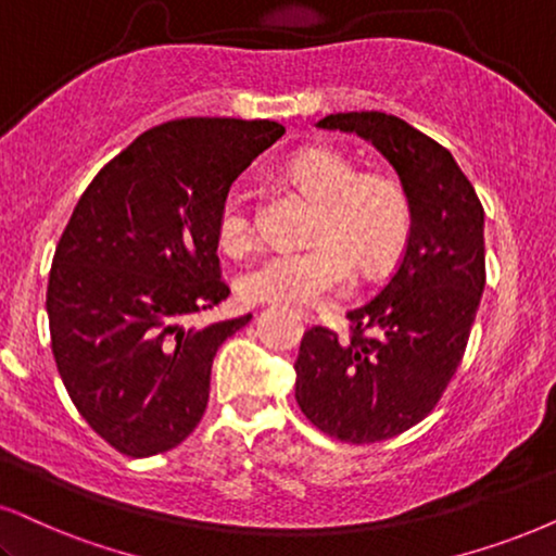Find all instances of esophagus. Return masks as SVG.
<instances>
[{
    "label": "esophagus",
    "instance_id": "34e87169",
    "mask_svg": "<svg viewBox=\"0 0 556 556\" xmlns=\"http://www.w3.org/2000/svg\"><path fill=\"white\" fill-rule=\"evenodd\" d=\"M298 318L302 323H307V326H311V323H315V315L311 311H298Z\"/></svg>",
    "mask_w": 556,
    "mask_h": 556
}]
</instances>
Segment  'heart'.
I'll list each match as a JSON object with an SVG mask.
<instances>
[{
	"label": "heart",
	"mask_w": 556,
	"mask_h": 556,
	"mask_svg": "<svg viewBox=\"0 0 556 556\" xmlns=\"http://www.w3.org/2000/svg\"><path fill=\"white\" fill-rule=\"evenodd\" d=\"M287 179L315 202L307 249L277 251L241 277L254 302L318 305L346 292L354 269L375 279L395 264L410 233V200L388 172H362L333 149H305L287 164ZM217 241L230 256L254 249L256 226L243 194H228L217 215Z\"/></svg>",
	"instance_id": "b5f03b06"
}]
</instances>
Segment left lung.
<instances>
[{
  "label": "left lung",
  "instance_id": "left-lung-1",
  "mask_svg": "<svg viewBox=\"0 0 556 556\" xmlns=\"http://www.w3.org/2000/svg\"><path fill=\"white\" fill-rule=\"evenodd\" d=\"M318 128L369 140L410 200L388 285L346 313L349 339L305 330L294 362L307 420L346 444H375L420 424L462 364L484 290V210L452 153L395 115L339 112Z\"/></svg>",
  "mask_w": 556,
  "mask_h": 556
}]
</instances>
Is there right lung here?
I'll use <instances>...</instances> for the list:
<instances>
[{
	"label": "right lung",
	"instance_id": "right-lung-1",
	"mask_svg": "<svg viewBox=\"0 0 556 556\" xmlns=\"http://www.w3.org/2000/svg\"><path fill=\"white\" fill-rule=\"evenodd\" d=\"M282 132L236 117L156 125L76 202L48 279L51 349L76 410L125 456L164 454L205 416L217 349L251 315L185 320L230 294L217 215L238 174Z\"/></svg>",
	"mask_w": 556,
	"mask_h": 556
}]
</instances>
